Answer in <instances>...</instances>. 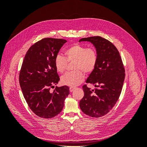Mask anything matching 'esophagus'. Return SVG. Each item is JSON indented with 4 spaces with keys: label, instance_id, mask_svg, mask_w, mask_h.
Returning a JSON list of instances; mask_svg holds the SVG:
<instances>
[{
    "label": "esophagus",
    "instance_id": "obj_1",
    "mask_svg": "<svg viewBox=\"0 0 147 147\" xmlns=\"http://www.w3.org/2000/svg\"><path fill=\"white\" fill-rule=\"evenodd\" d=\"M75 90V88L74 87H70V92H73Z\"/></svg>",
    "mask_w": 147,
    "mask_h": 147
}]
</instances>
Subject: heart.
Listing matches in <instances>:
<instances>
[{
    "instance_id": "1",
    "label": "heart",
    "mask_w": 147,
    "mask_h": 147,
    "mask_svg": "<svg viewBox=\"0 0 147 147\" xmlns=\"http://www.w3.org/2000/svg\"><path fill=\"white\" fill-rule=\"evenodd\" d=\"M65 57L57 55L55 58V66L57 72L64 73L68 63L74 61L72 72L65 74L61 78V82L65 85L76 86L82 83L84 74L92 73L96 67L98 62V53L94 48H88L81 44L75 43L70 45L64 51Z\"/></svg>"
}]
</instances>
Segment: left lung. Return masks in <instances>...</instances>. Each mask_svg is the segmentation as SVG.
I'll list each match as a JSON object with an SVG mask.
<instances>
[{
	"mask_svg": "<svg viewBox=\"0 0 147 147\" xmlns=\"http://www.w3.org/2000/svg\"><path fill=\"white\" fill-rule=\"evenodd\" d=\"M81 41L94 44L99 57L95 70L86 81L97 88L91 90L84 84V96L80 101V107L88 116L99 118L107 114L118 101L123 86L125 69L117 48L108 40L94 36L82 38L79 40Z\"/></svg>",
	"mask_w": 147,
	"mask_h": 147,
	"instance_id": "left-lung-1",
	"label": "left lung"
}]
</instances>
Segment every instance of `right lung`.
I'll return each instance as SVG.
<instances>
[{
    "label": "right lung",
    "instance_id": "add662e5",
    "mask_svg": "<svg viewBox=\"0 0 147 147\" xmlns=\"http://www.w3.org/2000/svg\"><path fill=\"white\" fill-rule=\"evenodd\" d=\"M66 42L63 38H42L29 48L22 64L19 75L22 92L29 108L40 118L58 115L69 94L67 86L56 87L50 92L60 79L55 58Z\"/></svg>",
    "mask_w": 147,
    "mask_h": 147
}]
</instances>
